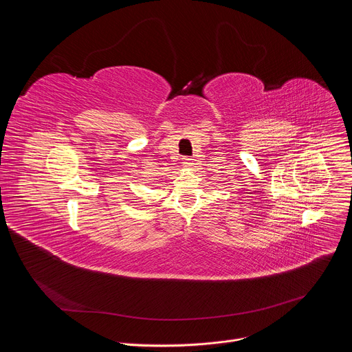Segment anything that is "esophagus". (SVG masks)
<instances>
[{
  "label": "esophagus",
  "instance_id": "obj_1",
  "mask_svg": "<svg viewBox=\"0 0 352 352\" xmlns=\"http://www.w3.org/2000/svg\"><path fill=\"white\" fill-rule=\"evenodd\" d=\"M182 164H184L185 167H190L193 163H192V159H190V157H184V159H182Z\"/></svg>",
  "mask_w": 352,
  "mask_h": 352
}]
</instances>
